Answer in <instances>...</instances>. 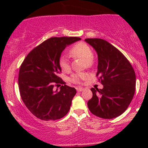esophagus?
I'll use <instances>...</instances> for the list:
<instances>
[{"instance_id": "obj_1", "label": "esophagus", "mask_w": 148, "mask_h": 148, "mask_svg": "<svg viewBox=\"0 0 148 148\" xmlns=\"http://www.w3.org/2000/svg\"><path fill=\"white\" fill-rule=\"evenodd\" d=\"M84 88H76V90H77L78 92H81L84 90Z\"/></svg>"}]
</instances>
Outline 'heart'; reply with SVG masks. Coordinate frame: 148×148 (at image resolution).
<instances>
[{"label":"heart","instance_id":"b5f03b06","mask_svg":"<svg viewBox=\"0 0 148 148\" xmlns=\"http://www.w3.org/2000/svg\"><path fill=\"white\" fill-rule=\"evenodd\" d=\"M71 56L74 58H80L84 59L85 64L87 67H90L92 64L93 58L92 51L90 47L87 44L80 42L73 45L69 50ZM58 64L60 69L64 72H67L70 70V63L66 56L62 55L58 60ZM88 78V74L86 73H76L73 74L70 77V81L74 84H81L83 80Z\"/></svg>","mask_w":148,"mask_h":148}]
</instances>
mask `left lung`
Here are the masks:
<instances>
[{
	"label": "left lung",
	"instance_id": "8db88e82",
	"mask_svg": "<svg viewBox=\"0 0 148 148\" xmlns=\"http://www.w3.org/2000/svg\"><path fill=\"white\" fill-rule=\"evenodd\" d=\"M94 48L98 56L97 76L103 88H91L92 97L88 106L92 114L113 119L128 108L135 92L136 74L132 64L118 49L102 39L85 40Z\"/></svg>",
	"mask_w": 148,
	"mask_h": 148
}]
</instances>
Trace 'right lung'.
<instances>
[{
    "label": "right lung",
    "mask_w": 148,
    "mask_h": 148,
    "mask_svg": "<svg viewBox=\"0 0 148 148\" xmlns=\"http://www.w3.org/2000/svg\"><path fill=\"white\" fill-rule=\"evenodd\" d=\"M81 40L76 37H51L34 48L22 62L18 73L20 95L25 106L40 120L63 118L69 109L75 88L69 87L58 76V60L67 46ZM64 86L60 91L55 85Z\"/></svg>",
    "instance_id": "right-lung-1"
}]
</instances>
